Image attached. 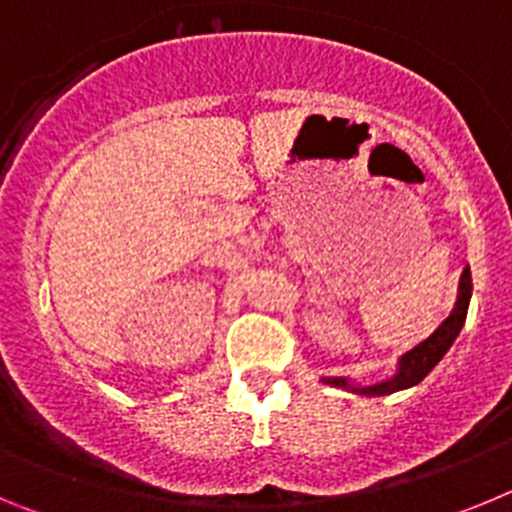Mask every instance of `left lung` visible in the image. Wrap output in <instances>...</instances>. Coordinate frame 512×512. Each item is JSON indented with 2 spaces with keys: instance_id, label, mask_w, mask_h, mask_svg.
<instances>
[{
  "instance_id": "left-lung-1",
  "label": "left lung",
  "mask_w": 512,
  "mask_h": 512,
  "mask_svg": "<svg viewBox=\"0 0 512 512\" xmlns=\"http://www.w3.org/2000/svg\"><path fill=\"white\" fill-rule=\"evenodd\" d=\"M469 297H472V274H469V266L464 269L461 274V282H459V300H456L454 312H451L449 318L443 320L438 325V330L433 333L431 338H425L420 346H415L413 351L400 359V372H397L395 379L390 382H382V384H374V387H356L354 392L359 395H390V392L397 390H405V387H413L418 384L425 374L431 372L433 366L443 359V354L449 351L451 343L456 341L459 336L461 325L467 320V307H469ZM328 384H336V387H348L346 379H328Z\"/></svg>"
}]
</instances>
